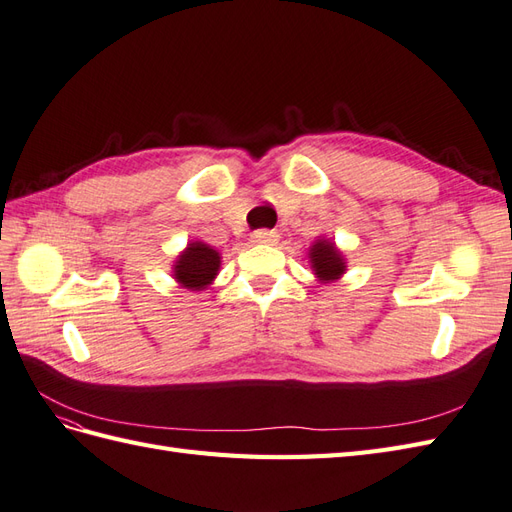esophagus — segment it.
<instances>
[{"mask_svg": "<svg viewBox=\"0 0 512 512\" xmlns=\"http://www.w3.org/2000/svg\"><path fill=\"white\" fill-rule=\"evenodd\" d=\"M279 240V233L277 231H268V229H259L253 233V242L259 244H274Z\"/></svg>", "mask_w": 512, "mask_h": 512, "instance_id": "esophagus-1", "label": "esophagus"}]
</instances>
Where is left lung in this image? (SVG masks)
I'll use <instances>...</instances> for the list:
<instances>
[{
    "label": "left lung",
    "mask_w": 512,
    "mask_h": 512,
    "mask_svg": "<svg viewBox=\"0 0 512 512\" xmlns=\"http://www.w3.org/2000/svg\"><path fill=\"white\" fill-rule=\"evenodd\" d=\"M309 257H311L313 270H316V274L322 281L339 279L346 270L344 259H342V255H339L335 244L326 242V240H320V242L313 244Z\"/></svg>",
    "instance_id": "left-lung-1"
}]
</instances>
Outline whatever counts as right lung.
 I'll list each match as a JSON object with an SVG mask.
<instances>
[{
	"label": "right lung",
	"instance_id": "1",
	"mask_svg": "<svg viewBox=\"0 0 512 512\" xmlns=\"http://www.w3.org/2000/svg\"><path fill=\"white\" fill-rule=\"evenodd\" d=\"M220 268V257L212 246L203 242L188 244L186 251L179 255L175 266V279L188 290H203L214 281Z\"/></svg>",
	"mask_w": 512,
	"mask_h": 512
}]
</instances>
